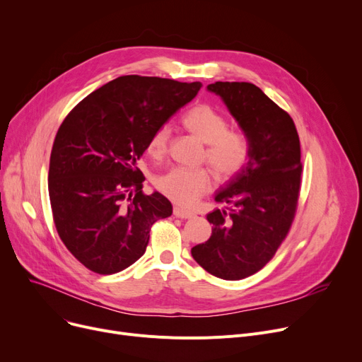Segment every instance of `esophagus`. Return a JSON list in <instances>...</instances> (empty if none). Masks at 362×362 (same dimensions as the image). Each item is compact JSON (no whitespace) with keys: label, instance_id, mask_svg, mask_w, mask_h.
<instances>
[{"label":"esophagus","instance_id":"1","mask_svg":"<svg viewBox=\"0 0 362 362\" xmlns=\"http://www.w3.org/2000/svg\"><path fill=\"white\" fill-rule=\"evenodd\" d=\"M175 216L179 217V218H192L194 217V213L192 211H187V210H183V208L180 206H175Z\"/></svg>","mask_w":362,"mask_h":362}]
</instances>
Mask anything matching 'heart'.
<instances>
[{"label":"heart","instance_id":"b5f03b06","mask_svg":"<svg viewBox=\"0 0 362 362\" xmlns=\"http://www.w3.org/2000/svg\"><path fill=\"white\" fill-rule=\"evenodd\" d=\"M182 126L206 144L204 160L210 164L220 182H232L248 170L254 157V142L243 129H229V119L210 104H197L183 112ZM170 129L157 127L149 136L148 154L163 160L168 152ZM211 186V173L206 168H173L157 179L158 191L182 206L198 201Z\"/></svg>","mask_w":362,"mask_h":362}]
</instances>
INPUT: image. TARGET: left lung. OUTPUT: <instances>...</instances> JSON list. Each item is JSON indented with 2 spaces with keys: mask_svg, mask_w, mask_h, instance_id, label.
<instances>
[{
  "mask_svg": "<svg viewBox=\"0 0 362 362\" xmlns=\"http://www.w3.org/2000/svg\"><path fill=\"white\" fill-rule=\"evenodd\" d=\"M208 90L220 95L250 133L254 157L216 195L226 208L206 216L213 235L191 252L210 274L240 280L259 272L291 230L300 191V144L292 117L254 83L216 82Z\"/></svg>",
  "mask_w": 362,
  "mask_h": 362,
  "instance_id": "obj_1",
  "label": "left lung"
}]
</instances>
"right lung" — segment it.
<instances>
[{
  "label": "right lung",
  "instance_id": "1",
  "mask_svg": "<svg viewBox=\"0 0 362 362\" xmlns=\"http://www.w3.org/2000/svg\"><path fill=\"white\" fill-rule=\"evenodd\" d=\"M199 89V82L120 76L63 120L49 157L52 218L66 248L90 272L127 269L145 254L152 224L173 213L165 197L144 192L136 161L152 132Z\"/></svg>",
  "mask_w": 362,
  "mask_h": 362
}]
</instances>
